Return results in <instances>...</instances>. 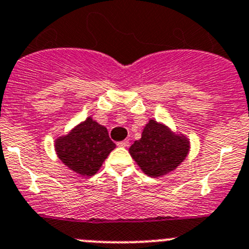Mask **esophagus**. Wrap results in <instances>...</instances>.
<instances>
[{"label": "esophagus", "mask_w": 249, "mask_h": 249, "mask_svg": "<svg viewBox=\"0 0 249 249\" xmlns=\"http://www.w3.org/2000/svg\"><path fill=\"white\" fill-rule=\"evenodd\" d=\"M129 141L127 140H124V141H120V142H118V146H119V147H127V146H129Z\"/></svg>", "instance_id": "obj_1"}]
</instances>
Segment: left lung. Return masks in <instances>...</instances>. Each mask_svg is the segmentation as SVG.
<instances>
[{
    "mask_svg": "<svg viewBox=\"0 0 249 249\" xmlns=\"http://www.w3.org/2000/svg\"><path fill=\"white\" fill-rule=\"evenodd\" d=\"M189 148V140L184 135L174 134L164 124L150 119L141 139L130 146L129 152L143 173L157 178L177 168Z\"/></svg>",
    "mask_w": 249,
    "mask_h": 249,
    "instance_id": "1",
    "label": "left lung"
}]
</instances>
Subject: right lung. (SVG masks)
I'll list each match as a JSON object with an SVG mask.
<instances>
[{
    "label": "right lung",
    "mask_w": 249,
    "mask_h": 249,
    "mask_svg": "<svg viewBox=\"0 0 249 249\" xmlns=\"http://www.w3.org/2000/svg\"><path fill=\"white\" fill-rule=\"evenodd\" d=\"M114 148L107 127L90 117L55 140V151L62 163L85 177L96 174Z\"/></svg>",
    "instance_id": "right-lung-1"
}]
</instances>
